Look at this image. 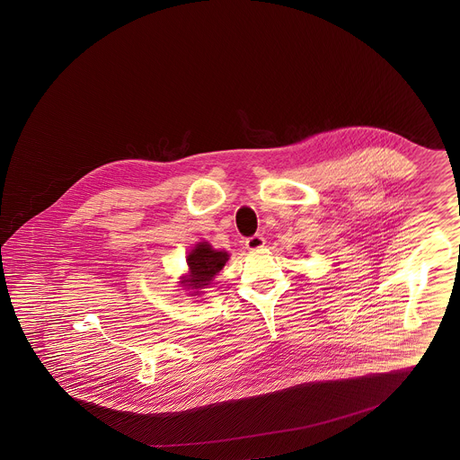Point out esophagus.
Instances as JSON below:
<instances>
[{
    "label": "esophagus",
    "mask_w": 460,
    "mask_h": 460,
    "mask_svg": "<svg viewBox=\"0 0 460 460\" xmlns=\"http://www.w3.org/2000/svg\"><path fill=\"white\" fill-rule=\"evenodd\" d=\"M244 244H246L248 250H261V248H263V244H265V238H263L262 234H255L252 238H246Z\"/></svg>",
    "instance_id": "esophagus-1"
}]
</instances>
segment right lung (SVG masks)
<instances>
[{"label": "right lung", "mask_w": 460, "mask_h": 460, "mask_svg": "<svg viewBox=\"0 0 460 460\" xmlns=\"http://www.w3.org/2000/svg\"><path fill=\"white\" fill-rule=\"evenodd\" d=\"M227 261V252L214 250L207 241H201L190 252L186 259L190 272L179 283L188 289H193L195 295H199V289L212 285L214 278L219 274Z\"/></svg>", "instance_id": "1"}]
</instances>
